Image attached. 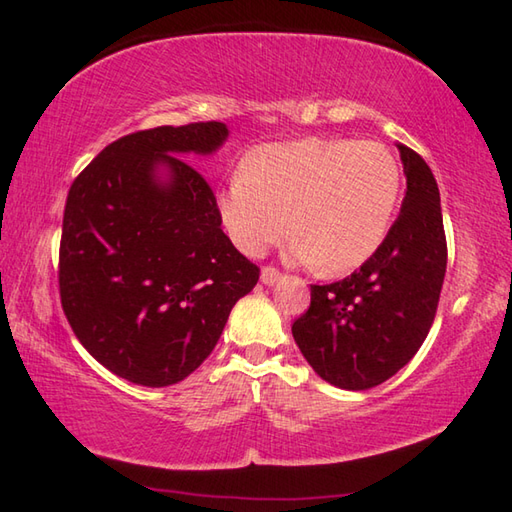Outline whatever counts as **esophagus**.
<instances>
[{
	"mask_svg": "<svg viewBox=\"0 0 512 512\" xmlns=\"http://www.w3.org/2000/svg\"><path fill=\"white\" fill-rule=\"evenodd\" d=\"M280 277H282V273L277 271V268H273V266H264L262 268V284L273 286V284L280 282Z\"/></svg>",
	"mask_w": 512,
	"mask_h": 512,
	"instance_id": "1",
	"label": "esophagus"
}]
</instances>
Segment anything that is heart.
Returning a JSON list of instances; mask_svg holds the SVG:
<instances>
[{
  "instance_id": "b5f03b06",
  "label": "heart",
  "mask_w": 512,
  "mask_h": 512,
  "mask_svg": "<svg viewBox=\"0 0 512 512\" xmlns=\"http://www.w3.org/2000/svg\"><path fill=\"white\" fill-rule=\"evenodd\" d=\"M403 174L385 145L300 138L262 145L217 194V215L241 253L262 255L288 224V255L327 275L365 264L383 244Z\"/></svg>"
}]
</instances>
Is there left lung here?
<instances>
[{"label": "left lung", "instance_id": "8db88e82", "mask_svg": "<svg viewBox=\"0 0 512 512\" xmlns=\"http://www.w3.org/2000/svg\"><path fill=\"white\" fill-rule=\"evenodd\" d=\"M398 152L407 176L401 215L356 273L311 286L309 311L291 327L315 374L351 392L385 383L414 358L448 264L439 185L414 150L398 143Z\"/></svg>", "mask_w": 512, "mask_h": 512}]
</instances>
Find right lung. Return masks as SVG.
<instances>
[{
  "mask_svg": "<svg viewBox=\"0 0 512 512\" xmlns=\"http://www.w3.org/2000/svg\"><path fill=\"white\" fill-rule=\"evenodd\" d=\"M217 120L154 127L107 145L73 181L60 241V300L111 374L145 387L188 378L259 268L221 230L217 199L181 154H212Z\"/></svg>",
  "mask_w": 512,
  "mask_h": 512,
  "instance_id": "obj_1",
  "label": "right lung"
}]
</instances>
